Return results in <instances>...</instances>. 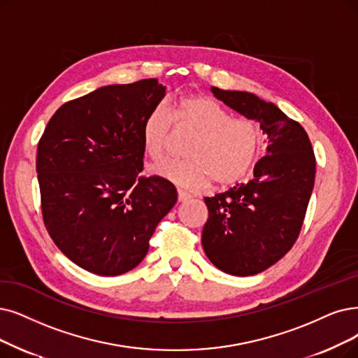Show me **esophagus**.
<instances>
[{"label": "esophagus", "instance_id": "1", "mask_svg": "<svg viewBox=\"0 0 358 358\" xmlns=\"http://www.w3.org/2000/svg\"><path fill=\"white\" fill-rule=\"evenodd\" d=\"M191 196H189V194H187L185 191H182V189H178V201L179 203H183V201H188Z\"/></svg>", "mask_w": 358, "mask_h": 358}]
</instances>
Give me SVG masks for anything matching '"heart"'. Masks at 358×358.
<instances>
[{
  "label": "heart",
  "instance_id": "b5f03b06",
  "mask_svg": "<svg viewBox=\"0 0 358 358\" xmlns=\"http://www.w3.org/2000/svg\"><path fill=\"white\" fill-rule=\"evenodd\" d=\"M171 123L178 131L195 134L185 152L188 160H166L152 173L179 188L199 191L211 182L229 187L248 175L260 155L263 131L252 119L232 117V113L206 95H187L167 110L157 104L142 123V147L151 160L166 154Z\"/></svg>",
  "mask_w": 358,
  "mask_h": 358
}]
</instances>
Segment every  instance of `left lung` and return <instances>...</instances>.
Listing matches in <instances>:
<instances>
[{
    "mask_svg": "<svg viewBox=\"0 0 358 358\" xmlns=\"http://www.w3.org/2000/svg\"><path fill=\"white\" fill-rule=\"evenodd\" d=\"M219 99L260 122L267 154L254 178L226 192L206 196L208 219L203 248L224 273L252 276L279 262L295 244L316 176V157L304 127L271 103L242 91L211 88Z\"/></svg>",
    "mask_w": 358,
    "mask_h": 358,
    "instance_id": "1",
    "label": "left lung"
}]
</instances>
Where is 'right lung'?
Returning <instances> with one entry per match:
<instances>
[{
  "instance_id": "add662e5",
  "label": "right lung",
  "mask_w": 358,
  "mask_h": 358,
  "mask_svg": "<svg viewBox=\"0 0 358 358\" xmlns=\"http://www.w3.org/2000/svg\"><path fill=\"white\" fill-rule=\"evenodd\" d=\"M157 79L108 85L64 103L38 142L42 219L54 244L79 267L117 276L147 255L176 188L142 171V123L162 101Z\"/></svg>"
}]
</instances>
